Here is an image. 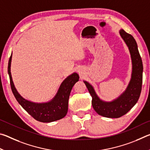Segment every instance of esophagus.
I'll list each match as a JSON object with an SVG mask.
<instances>
[{"instance_id": "esophagus-1", "label": "esophagus", "mask_w": 150, "mask_h": 150, "mask_svg": "<svg viewBox=\"0 0 150 150\" xmlns=\"http://www.w3.org/2000/svg\"><path fill=\"white\" fill-rule=\"evenodd\" d=\"M77 71H78V73H79L80 75H82L83 72H82V71H81V69H79V70Z\"/></svg>"}]
</instances>
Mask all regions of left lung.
Returning a JSON list of instances; mask_svg holds the SVG:
<instances>
[{"mask_svg":"<svg viewBox=\"0 0 150 150\" xmlns=\"http://www.w3.org/2000/svg\"><path fill=\"white\" fill-rule=\"evenodd\" d=\"M119 33L130 51L132 63L131 79L126 89L117 98L110 102H106L100 99L93 86L84 81L92 96L94 110L99 115L106 118H117L126 115L138 102L142 91L143 65L138 45L132 35L126 33L124 30H120Z\"/></svg>","mask_w":150,"mask_h":150,"instance_id":"obj_1","label":"left lung"}]
</instances>
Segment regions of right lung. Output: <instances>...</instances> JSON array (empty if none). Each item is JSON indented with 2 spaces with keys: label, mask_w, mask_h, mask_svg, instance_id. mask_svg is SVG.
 Masks as SVG:
<instances>
[{
  "label": "right lung",
  "mask_w": 150,
  "mask_h": 150,
  "mask_svg": "<svg viewBox=\"0 0 150 150\" xmlns=\"http://www.w3.org/2000/svg\"><path fill=\"white\" fill-rule=\"evenodd\" d=\"M12 55V54L10 57L8 65L11 89L16 99L22 108L34 119L42 122H52L65 117L68 110V101L70 93L73 85L79 79L77 73H73L63 81L57 94L52 100L43 103H33L22 97L14 87L11 72Z\"/></svg>",
  "instance_id": "right-lung-1"
}]
</instances>
